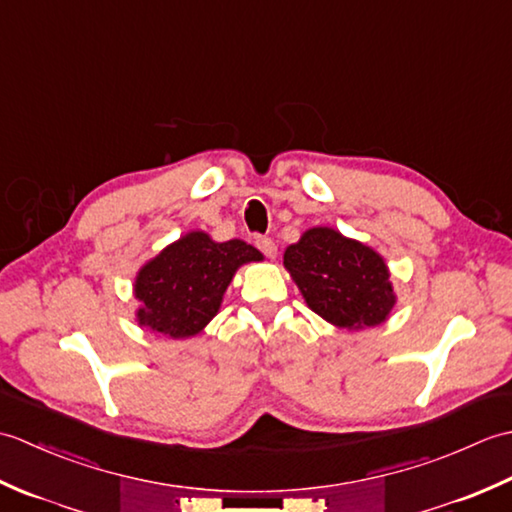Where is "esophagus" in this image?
<instances>
[{
	"label": "esophagus",
	"instance_id": "obj_1",
	"mask_svg": "<svg viewBox=\"0 0 512 512\" xmlns=\"http://www.w3.org/2000/svg\"><path fill=\"white\" fill-rule=\"evenodd\" d=\"M255 244H257V248L262 250L266 257H270V259L277 257V244L270 237H257Z\"/></svg>",
	"mask_w": 512,
	"mask_h": 512
}]
</instances>
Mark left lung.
Here are the masks:
<instances>
[{
  "label": "left lung",
  "instance_id": "8db88e82",
  "mask_svg": "<svg viewBox=\"0 0 512 512\" xmlns=\"http://www.w3.org/2000/svg\"><path fill=\"white\" fill-rule=\"evenodd\" d=\"M284 266L321 319L343 330H365L396 306L385 257L332 226H312L290 244Z\"/></svg>",
  "mask_w": 512,
  "mask_h": 512
}]
</instances>
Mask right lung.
Instances as JSON below:
<instances>
[{
  "label": "right lung",
  "mask_w": 512,
  "mask_h": 512,
  "mask_svg": "<svg viewBox=\"0 0 512 512\" xmlns=\"http://www.w3.org/2000/svg\"><path fill=\"white\" fill-rule=\"evenodd\" d=\"M264 255L242 239L215 242L189 231L140 266L134 279L136 321L160 339H191L220 312L226 288L244 264Z\"/></svg>",
  "instance_id": "add662e5"
}]
</instances>
